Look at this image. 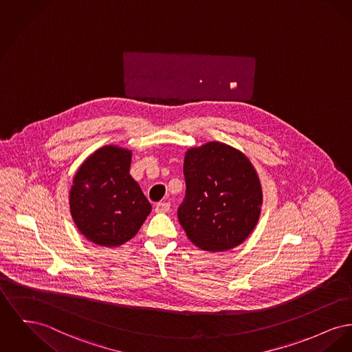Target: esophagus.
Here are the masks:
<instances>
[{
	"instance_id": "1",
	"label": "esophagus",
	"mask_w": 352,
	"mask_h": 352,
	"mask_svg": "<svg viewBox=\"0 0 352 352\" xmlns=\"http://www.w3.org/2000/svg\"><path fill=\"white\" fill-rule=\"evenodd\" d=\"M170 210V204L168 202H158L155 205V211L157 212H167Z\"/></svg>"
}]
</instances>
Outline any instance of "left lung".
<instances>
[{
  "label": "left lung",
  "instance_id": "obj_1",
  "mask_svg": "<svg viewBox=\"0 0 352 352\" xmlns=\"http://www.w3.org/2000/svg\"><path fill=\"white\" fill-rule=\"evenodd\" d=\"M186 194L178 221L188 239L207 251L241 245L261 214L262 188L248 157L221 142L190 148L185 157Z\"/></svg>",
  "mask_w": 352,
  "mask_h": 352
}]
</instances>
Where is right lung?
<instances>
[{
  "mask_svg": "<svg viewBox=\"0 0 352 352\" xmlns=\"http://www.w3.org/2000/svg\"><path fill=\"white\" fill-rule=\"evenodd\" d=\"M131 151L104 146L78 168L70 190V212L93 243L113 248L131 239L151 211L130 175Z\"/></svg>",
  "mask_w": 352,
  "mask_h": 352,
  "instance_id": "obj_1",
  "label": "right lung"
}]
</instances>
